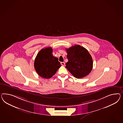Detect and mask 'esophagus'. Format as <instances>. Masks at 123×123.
I'll return each instance as SVG.
<instances>
[{"mask_svg": "<svg viewBox=\"0 0 123 123\" xmlns=\"http://www.w3.org/2000/svg\"><path fill=\"white\" fill-rule=\"evenodd\" d=\"M61 64L62 66H64L65 65V63L64 62H61Z\"/></svg>", "mask_w": 123, "mask_h": 123, "instance_id": "esophagus-1", "label": "esophagus"}]
</instances>
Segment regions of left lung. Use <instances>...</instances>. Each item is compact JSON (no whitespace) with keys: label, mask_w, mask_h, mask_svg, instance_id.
<instances>
[{"label":"left lung","mask_w":123,"mask_h":123,"mask_svg":"<svg viewBox=\"0 0 123 123\" xmlns=\"http://www.w3.org/2000/svg\"><path fill=\"white\" fill-rule=\"evenodd\" d=\"M68 62L66 68L76 78L87 76L93 68L92 57L88 51L80 45L66 49Z\"/></svg>","instance_id":"obj_1"}]
</instances>
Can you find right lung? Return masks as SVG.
Wrapping results in <instances>:
<instances>
[{"label":"right lung","mask_w":123,"mask_h":123,"mask_svg":"<svg viewBox=\"0 0 123 123\" xmlns=\"http://www.w3.org/2000/svg\"><path fill=\"white\" fill-rule=\"evenodd\" d=\"M52 52L53 50L50 47L42 49L38 53L35 59V69L37 73L43 78H51L61 66L58 59L53 56Z\"/></svg>","instance_id":"add662e5"}]
</instances>
